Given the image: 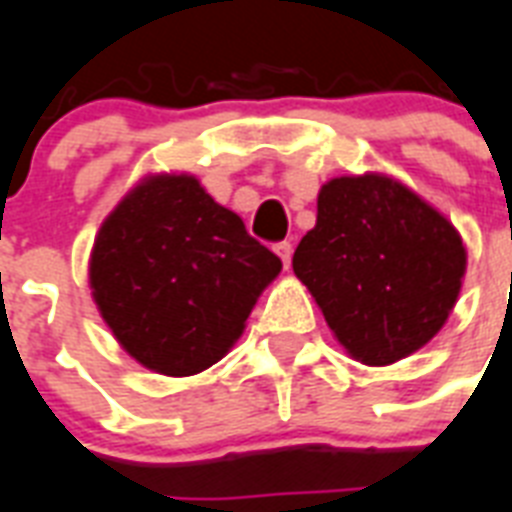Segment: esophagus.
Masks as SVG:
<instances>
[{"label":"esophagus","instance_id":"obj_1","mask_svg":"<svg viewBox=\"0 0 512 512\" xmlns=\"http://www.w3.org/2000/svg\"><path fill=\"white\" fill-rule=\"evenodd\" d=\"M273 252L281 257L284 268H289V263H292V244H289V241H279V244L273 247Z\"/></svg>","mask_w":512,"mask_h":512}]
</instances>
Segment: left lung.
I'll return each mask as SVG.
<instances>
[{"mask_svg": "<svg viewBox=\"0 0 512 512\" xmlns=\"http://www.w3.org/2000/svg\"><path fill=\"white\" fill-rule=\"evenodd\" d=\"M465 263L457 228L385 175L321 185L316 228L292 257L342 348L369 366L393 364L438 335Z\"/></svg>", "mask_w": 512, "mask_h": 512, "instance_id": "8db88e82", "label": "left lung"}]
</instances>
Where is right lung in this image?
<instances>
[{"instance_id":"add662e5","label":"right lung","mask_w":512,"mask_h":512,"mask_svg":"<svg viewBox=\"0 0 512 512\" xmlns=\"http://www.w3.org/2000/svg\"><path fill=\"white\" fill-rule=\"evenodd\" d=\"M281 260L191 175H154L100 225L90 287L135 361L170 377L231 350Z\"/></svg>"}]
</instances>
